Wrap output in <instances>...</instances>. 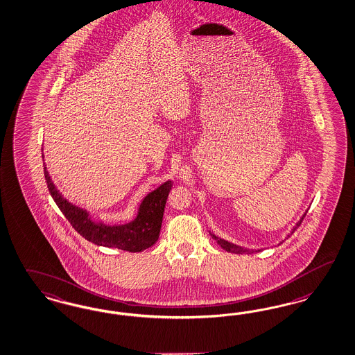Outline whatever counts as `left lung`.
<instances>
[{"label": "left lung", "mask_w": 355, "mask_h": 355, "mask_svg": "<svg viewBox=\"0 0 355 355\" xmlns=\"http://www.w3.org/2000/svg\"><path fill=\"white\" fill-rule=\"evenodd\" d=\"M306 214H304V215H303V216L300 218V220L296 223V225L293 227L291 233H288L287 239H288V237H290V236H291V234H293V233L295 232V230H297V227H299V225L302 224V221H303V219H304ZM209 234H211V237H212L214 240H216V243L220 245L221 248H223L224 250H227V252H230V253H234V254H252V253H256V252H259V250H253V249H252V250H249V249H244V248H241V246H239V245H234L232 244V243H228V241L223 240V239H220V237H216V236H215L214 233L209 232ZM282 243H283V241H282Z\"/></svg>", "instance_id": "obj_1"}]
</instances>
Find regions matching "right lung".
I'll use <instances>...</instances> for the list:
<instances>
[{
	"mask_svg": "<svg viewBox=\"0 0 355 355\" xmlns=\"http://www.w3.org/2000/svg\"><path fill=\"white\" fill-rule=\"evenodd\" d=\"M44 177L49 194L55 203L74 230L87 241L99 246L116 248L136 253L153 246L159 240L164 208L173 187V181L164 182L156 190L144 196L134 220L119 225H107L102 221L93 220L86 209L77 207L67 200L52 182L46 165Z\"/></svg>",
	"mask_w": 355,
	"mask_h": 355,
	"instance_id": "1",
	"label": "right lung"
}]
</instances>
